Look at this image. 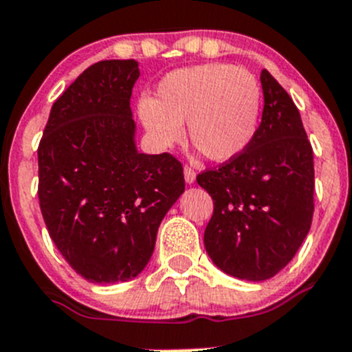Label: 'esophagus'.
<instances>
[{
	"mask_svg": "<svg viewBox=\"0 0 352 352\" xmlns=\"http://www.w3.org/2000/svg\"><path fill=\"white\" fill-rule=\"evenodd\" d=\"M183 174H185V182H186V185H193V183H195L197 174H195V170L192 169V167L185 166V169H183Z\"/></svg>",
	"mask_w": 352,
	"mask_h": 352,
	"instance_id": "obj_1",
	"label": "esophagus"
}]
</instances>
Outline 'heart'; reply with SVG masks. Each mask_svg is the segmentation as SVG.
<instances>
[{
    "label": "heart",
    "instance_id": "obj_1",
    "mask_svg": "<svg viewBox=\"0 0 352 352\" xmlns=\"http://www.w3.org/2000/svg\"><path fill=\"white\" fill-rule=\"evenodd\" d=\"M263 112V88L245 67L202 63L173 70L157 85L155 100L138 102V117L153 145L173 148L188 138L207 159L228 162L254 142Z\"/></svg>",
    "mask_w": 352,
    "mask_h": 352
}]
</instances>
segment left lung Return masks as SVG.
I'll return each instance as SVG.
<instances>
[{
	"label": "left lung",
	"mask_w": 352,
	"mask_h": 352,
	"mask_svg": "<svg viewBox=\"0 0 352 352\" xmlns=\"http://www.w3.org/2000/svg\"><path fill=\"white\" fill-rule=\"evenodd\" d=\"M263 119L249 148L197 183L212 197L204 233L212 263L230 276L263 282L292 261L313 221V150L289 93L261 72Z\"/></svg>",
	"instance_id": "8db88e82"
}]
</instances>
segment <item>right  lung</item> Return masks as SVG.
Segmentation results:
<instances>
[{"mask_svg": "<svg viewBox=\"0 0 352 352\" xmlns=\"http://www.w3.org/2000/svg\"><path fill=\"white\" fill-rule=\"evenodd\" d=\"M136 60L88 67L53 103L38 148L39 206L67 263L91 283L136 278L159 226L185 192L169 153L136 148Z\"/></svg>", "mask_w": 352, "mask_h": 352, "instance_id": "1", "label": "right lung"}]
</instances>
